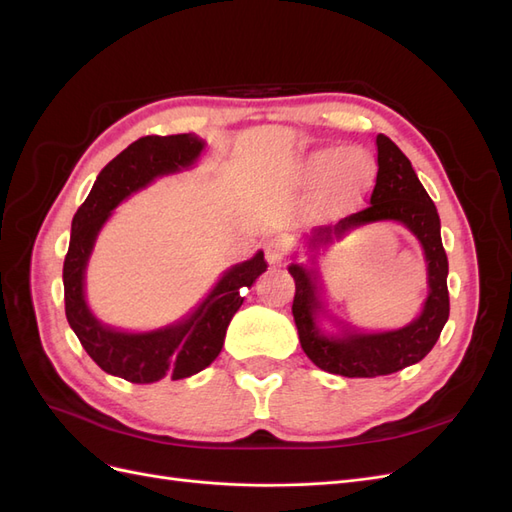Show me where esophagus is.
Masks as SVG:
<instances>
[{"instance_id":"esophagus-1","label":"esophagus","mask_w":512,"mask_h":512,"mask_svg":"<svg viewBox=\"0 0 512 512\" xmlns=\"http://www.w3.org/2000/svg\"><path fill=\"white\" fill-rule=\"evenodd\" d=\"M288 254V241L282 237H273L269 241H265V256L271 262V265H280L284 262Z\"/></svg>"}]
</instances>
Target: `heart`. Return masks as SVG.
Listing matches in <instances>:
<instances>
[{
	"label": "heart",
	"instance_id": "b5f03b06",
	"mask_svg": "<svg viewBox=\"0 0 512 512\" xmlns=\"http://www.w3.org/2000/svg\"><path fill=\"white\" fill-rule=\"evenodd\" d=\"M307 181L324 183V194L335 209H350L374 183L376 164L361 149H320L305 166Z\"/></svg>",
	"mask_w": 512,
	"mask_h": 512
}]
</instances>
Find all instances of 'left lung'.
Listing matches in <instances>:
<instances>
[{
	"mask_svg": "<svg viewBox=\"0 0 512 512\" xmlns=\"http://www.w3.org/2000/svg\"><path fill=\"white\" fill-rule=\"evenodd\" d=\"M378 175L369 207L339 220L335 226L314 228L309 250H318L333 239H342L348 230L374 222H399L421 241L427 262L429 294L423 312L397 331L356 333L344 329L342 335H327L318 327L324 314L318 275L314 269L292 262L288 273L294 277L292 316L299 342L309 361L329 374L346 378H376L414 365L436 346L448 320V260L440 237V218L423 183L418 181L410 160L389 136L378 134Z\"/></svg>",
	"mask_w": 512,
	"mask_h": 512,
	"instance_id": "1",
	"label": "left lung"
}]
</instances>
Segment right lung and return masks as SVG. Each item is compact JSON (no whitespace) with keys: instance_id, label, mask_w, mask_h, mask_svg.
I'll use <instances>...</instances> for the list:
<instances>
[{"instance_id":"add662e5","label":"right lung","mask_w":512,"mask_h":512,"mask_svg":"<svg viewBox=\"0 0 512 512\" xmlns=\"http://www.w3.org/2000/svg\"><path fill=\"white\" fill-rule=\"evenodd\" d=\"M205 149L194 134L143 136L108 162L85 203L74 213L64 260V301L72 331L106 374L134 384L190 378L209 367L224 346L226 329L243 303L241 290L267 271L265 254L228 269L190 316L147 333H126L102 324L85 301V269L94 243L113 209L156 177L190 168Z\"/></svg>"}]
</instances>
